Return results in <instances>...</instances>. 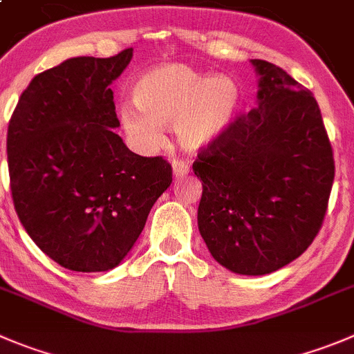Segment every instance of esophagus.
<instances>
[{
  "label": "esophagus",
  "mask_w": 354,
  "mask_h": 354,
  "mask_svg": "<svg viewBox=\"0 0 354 354\" xmlns=\"http://www.w3.org/2000/svg\"><path fill=\"white\" fill-rule=\"evenodd\" d=\"M171 168H174L175 179H180V177H184V175L189 174V167H187L186 163H183V161H179V160L171 161Z\"/></svg>",
  "instance_id": "34e87169"
}]
</instances>
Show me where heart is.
<instances>
[{"instance_id":"b5f03b06","label":"heart","mask_w":354,"mask_h":354,"mask_svg":"<svg viewBox=\"0 0 354 354\" xmlns=\"http://www.w3.org/2000/svg\"><path fill=\"white\" fill-rule=\"evenodd\" d=\"M132 107L120 113L124 130L146 146L160 142L163 127H174L183 151L200 154L217 146L234 127L241 92L227 76L198 73L184 64L147 69L132 86Z\"/></svg>"}]
</instances>
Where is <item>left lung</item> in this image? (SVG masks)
<instances>
[{
    "label": "left lung",
    "mask_w": 354,
    "mask_h": 354,
    "mask_svg": "<svg viewBox=\"0 0 354 354\" xmlns=\"http://www.w3.org/2000/svg\"><path fill=\"white\" fill-rule=\"evenodd\" d=\"M257 106L215 147L198 154V230L212 257L245 276L278 271L322 227L334 156L318 102L283 69L250 60Z\"/></svg>",
    "instance_id": "1"
}]
</instances>
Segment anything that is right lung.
Here are the masks:
<instances>
[{"label":"right lung","mask_w":354,"mask_h":354,"mask_svg":"<svg viewBox=\"0 0 354 354\" xmlns=\"http://www.w3.org/2000/svg\"><path fill=\"white\" fill-rule=\"evenodd\" d=\"M133 48L109 59L73 57L35 76L6 136L17 215L36 245L62 268L99 272L132 250L158 198L171 184L163 158L132 153L111 83Z\"/></svg>","instance_id":"1"}]
</instances>
